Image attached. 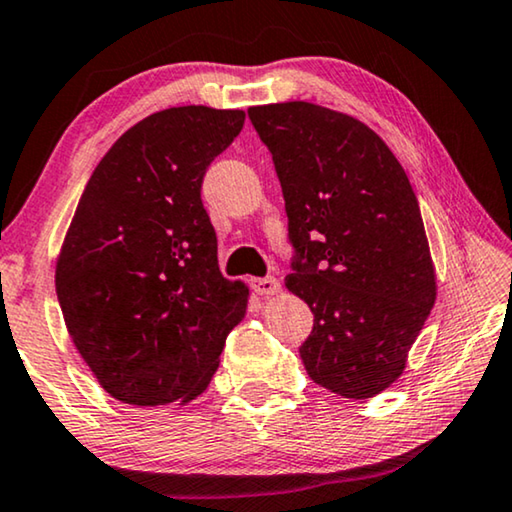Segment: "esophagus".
<instances>
[{
    "mask_svg": "<svg viewBox=\"0 0 512 512\" xmlns=\"http://www.w3.org/2000/svg\"><path fill=\"white\" fill-rule=\"evenodd\" d=\"M253 287H255L257 294H262V297H273V294L280 292V283L273 276L255 278L253 280Z\"/></svg>",
    "mask_w": 512,
    "mask_h": 512,
    "instance_id": "obj_1",
    "label": "esophagus"
}]
</instances>
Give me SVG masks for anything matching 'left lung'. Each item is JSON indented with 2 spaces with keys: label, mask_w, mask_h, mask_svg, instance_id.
I'll use <instances>...</instances> for the list:
<instances>
[{
  "label": "left lung",
  "mask_w": 512,
  "mask_h": 512,
  "mask_svg": "<svg viewBox=\"0 0 512 512\" xmlns=\"http://www.w3.org/2000/svg\"><path fill=\"white\" fill-rule=\"evenodd\" d=\"M271 150L290 241L285 287L315 315L299 348L313 383L371 399L397 380L436 301V271L408 176L362 120L311 102L250 106Z\"/></svg>",
  "instance_id": "8db88e82"
}]
</instances>
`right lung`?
<instances>
[{"instance_id": "right-lung-1", "label": "right lung", "mask_w": 512, "mask_h": 512, "mask_svg": "<svg viewBox=\"0 0 512 512\" xmlns=\"http://www.w3.org/2000/svg\"><path fill=\"white\" fill-rule=\"evenodd\" d=\"M239 109L157 111L92 171L55 264L64 325L97 383L132 406H185L211 383L250 290L218 266L201 181Z\"/></svg>"}]
</instances>
